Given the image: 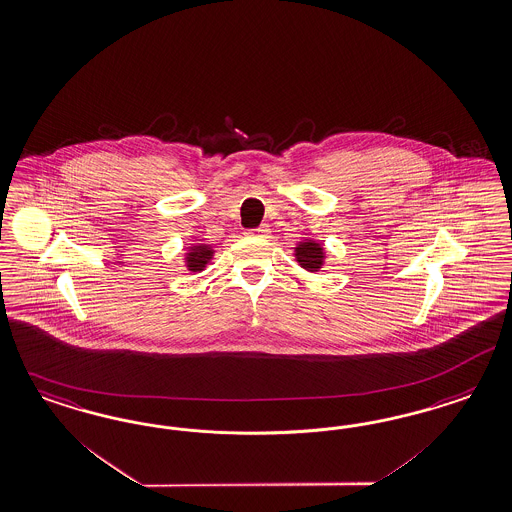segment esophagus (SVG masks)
<instances>
[{
  "label": "esophagus",
  "mask_w": 512,
  "mask_h": 512,
  "mask_svg": "<svg viewBox=\"0 0 512 512\" xmlns=\"http://www.w3.org/2000/svg\"><path fill=\"white\" fill-rule=\"evenodd\" d=\"M250 233H252V235H260V237H265V235L269 233V226H267V224H264V226H260V228L258 229H252Z\"/></svg>",
  "instance_id": "obj_1"
}]
</instances>
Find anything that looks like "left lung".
Here are the masks:
<instances>
[{"mask_svg":"<svg viewBox=\"0 0 512 512\" xmlns=\"http://www.w3.org/2000/svg\"><path fill=\"white\" fill-rule=\"evenodd\" d=\"M294 258L305 271L317 273L321 271L326 260V250L322 247V243L315 239H303L294 247Z\"/></svg>","mask_w":512,"mask_h":512,"instance_id":"obj_1","label":"left lung"}]
</instances>
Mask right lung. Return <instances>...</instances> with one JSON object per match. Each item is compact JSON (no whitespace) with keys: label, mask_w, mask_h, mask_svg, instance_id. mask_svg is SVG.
I'll list each match as a JSON object with an SVG mask.
<instances>
[{"label":"right lung","mask_w":512,"mask_h":512,"mask_svg":"<svg viewBox=\"0 0 512 512\" xmlns=\"http://www.w3.org/2000/svg\"><path fill=\"white\" fill-rule=\"evenodd\" d=\"M212 258H214L212 245L193 243L191 247H188V252L184 254V265L193 273H197V271H203L210 264Z\"/></svg>","instance_id":"right-lung-1"}]
</instances>
